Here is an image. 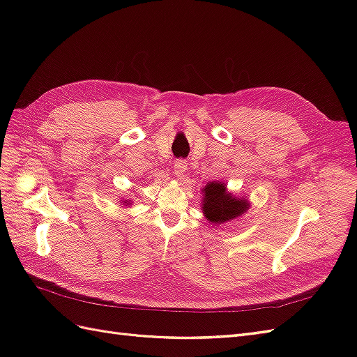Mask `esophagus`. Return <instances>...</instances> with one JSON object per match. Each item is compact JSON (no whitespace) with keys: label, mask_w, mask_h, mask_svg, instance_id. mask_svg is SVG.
Returning <instances> with one entry per match:
<instances>
[{"label":"esophagus","mask_w":357,"mask_h":357,"mask_svg":"<svg viewBox=\"0 0 357 357\" xmlns=\"http://www.w3.org/2000/svg\"><path fill=\"white\" fill-rule=\"evenodd\" d=\"M186 169H188V164L185 162V159H177L174 162V172H176V176L178 177V180L185 177Z\"/></svg>","instance_id":"1"}]
</instances>
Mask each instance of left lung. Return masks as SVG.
Listing matches in <instances>:
<instances>
[{
  "label": "left lung",
  "mask_w": 357,
  "mask_h": 357,
  "mask_svg": "<svg viewBox=\"0 0 357 357\" xmlns=\"http://www.w3.org/2000/svg\"><path fill=\"white\" fill-rule=\"evenodd\" d=\"M202 211L211 223L228 222L238 218L248 208L245 199H235L231 193L226 192L225 183L211 181L202 189Z\"/></svg>",
  "instance_id": "8db88e82"
}]
</instances>
